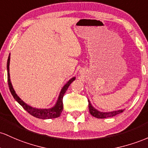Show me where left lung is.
<instances>
[{
    "label": "left lung",
    "mask_w": 148,
    "mask_h": 148,
    "mask_svg": "<svg viewBox=\"0 0 148 148\" xmlns=\"http://www.w3.org/2000/svg\"><path fill=\"white\" fill-rule=\"evenodd\" d=\"M88 102H89V110L90 114H92L93 117H95L96 118L99 119H104V118H108V117H113V116L117 115L121 112H122L124 110V109H119L117 110H114L111 111V112H101V111L98 110L97 109H96L91 103L90 101L88 99Z\"/></svg>",
    "instance_id": "8db88e82"
}]
</instances>
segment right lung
I'll list each match as a JSON object with an SVG mask.
<instances>
[{"label": "right lung", "instance_id": "obj_1", "mask_svg": "<svg viewBox=\"0 0 148 148\" xmlns=\"http://www.w3.org/2000/svg\"><path fill=\"white\" fill-rule=\"evenodd\" d=\"M10 54L8 59L7 62V71H8V85H9V89L14 99L19 103L20 105L22 106L23 108L25 110L27 111L29 114L33 115L36 118L42 119H53L59 117L63 110V97H64V94H65L66 90L73 81L75 79V77H72L71 79H69L67 82L66 83L65 85L62 87L59 95L58 96L57 101H56L55 105L53 107L49 108H37L32 107V106L28 105L27 103L23 101L17 94H16L14 88H13L10 81Z\"/></svg>", "mask_w": 148, "mask_h": 148}]
</instances>
